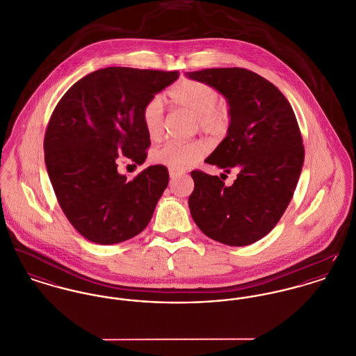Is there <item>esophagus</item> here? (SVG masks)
<instances>
[{"instance_id": "esophagus-1", "label": "esophagus", "mask_w": 356, "mask_h": 356, "mask_svg": "<svg viewBox=\"0 0 356 356\" xmlns=\"http://www.w3.org/2000/svg\"><path fill=\"white\" fill-rule=\"evenodd\" d=\"M180 175H183V172H180V170H173V169L169 170V176H170L172 179H175V177L180 176Z\"/></svg>"}]
</instances>
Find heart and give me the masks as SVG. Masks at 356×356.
Returning a JSON list of instances; mask_svg holds the SVG:
<instances>
[{
    "mask_svg": "<svg viewBox=\"0 0 356 356\" xmlns=\"http://www.w3.org/2000/svg\"><path fill=\"white\" fill-rule=\"evenodd\" d=\"M169 100L176 106L195 113L199 127L216 137L227 133L232 123V112L227 104L218 103V90L204 82L184 80L173 85L168 92ZM142 123L152 140L164 134V106L160 97L150 99L142 110ZM209 152V145L202 139L188 142L170 140L153 153L157 164L173 170H184L196 164Z\"/></svg>",
    "mask_w": 356,
    "mask_h": 356,
    "instance_id": "1",
    "label": "heart"
}]
</instances>
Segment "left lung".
I'll list each match as a JSON object with an SVG mask.
<instances>
[{
	"mask_svg": "<svg viewBox=\"0 0 356 356\" xmlns=\"http://www.w3.org/2000/svg\"><path fill=\"white\" fill-rule=\"evenodd\" d=\"M187 77L214 86L232 112L227 136L206 163L238 170L230 187L218 176L191 172L192 219L225 245L253 244L282 218L301 175L305 150L296 113L273 82L250 70L204 69Z\"/></svg>",
	"mask_w": 356,
	"mask_h": 356,
	"instance_id": "obj_1",
	"label": "left lung"
}]
</instances>
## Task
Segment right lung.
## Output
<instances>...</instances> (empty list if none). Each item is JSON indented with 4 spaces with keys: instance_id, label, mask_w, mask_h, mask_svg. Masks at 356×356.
<instances>
[{
    "instance_id": "obj_1",
    "label": "right lung",
    "mask_w": 356,
    "mask_h": 356,
    "mask_svg": "<svg viewBox=\"0 0 356 356\" xmlns=\"http://www.w3.org/2000/svg\"><path fill=\"white\" fill-rule=\"evenodd\" d=\"M179 72L106 67L76 82L59 100L44 136V163L58 203L86 240L111 245L139 234L168 187L164 165L133 180L118 172L124 156L142 164L150 146L145 104Z\"/></svg>"
}]
</instances>
